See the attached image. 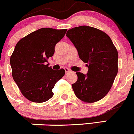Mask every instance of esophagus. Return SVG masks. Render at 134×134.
I'll return each instance as SVG.
<instances>
[{
    "label": "esophagus",
    "instance_id": "obj_1",
    "mask_svg": "<svg viewBox=\"0 0 134 134\" xmlns=\"http://www.w3.org/2000/svg\"><path fill=\"white\" fill-rule=\"evenodd\" d=\"M64 70L66 71V74H68V73H69L70 71V70L69 68H64Z\"/></svg>",
    "mask_w": 134,
    "mask_h": 134
}]
</instances>
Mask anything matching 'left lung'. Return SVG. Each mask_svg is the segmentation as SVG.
Listing matches in <instances>:
<instances>
[{"label": "left lung", "instance_id": "left-lung-1", "mask_svg": "<svg viewBox=\"0 0 134 134\" xmlns=\"http://www.w3.org/2000/svg\"><path fill=\"white\" fill-rule=\"evenodd\" d=\"M66 36L88 68L87 75L76 72L77 81L72 84L75 96L85 102L99 101L110 91L117 74L116 47L106 33L91 26L73 28Z\"/></svg>", "mask_w": 134, "mask_h": 134}]
</instances>
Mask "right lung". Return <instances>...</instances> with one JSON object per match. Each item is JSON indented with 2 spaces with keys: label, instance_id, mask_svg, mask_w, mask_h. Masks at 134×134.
Returning a JSON list of instances; mask_svg holds the SVG:
<instances>
[{
  "label": "right lung",
  "instance_id": "add662e5",
  "mask_svg": "<svg viewBox=\"0 0 134 134\" xmlns=\"http://www.w3.org/2000/svg\"><path fill=\"white\" fill-rule=\"evenodd\" d=\"M66 29L42 28L21 38L10 57L12 77L22 94L30 101L42 103L53 96L52 89L65 74L63 68L54 70L47 59Z\"/></svg>",
  "mask_w": 134,
  "mask_h": 134
}]
</instances>
